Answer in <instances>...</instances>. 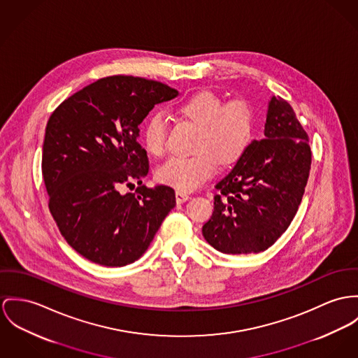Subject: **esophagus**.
Segmentation results:
<instances>
[{
    "instance_id": "obj_1",
    "label": "esophagus",
    "mask_w": 358,
    "mask_h": 358,
    "mask_svg": "<svg viewBox=\"0 0 358 358\" xmlns=\"http://www.w3.org/2000/svg\"><path fill=\"white\" fill-rule=\"evenodd\" d=\"M189 199H191V196L188 193L181 192V191L176 192V200H177L178 204H181V203H184V201H187Z\"/></svg>"
}]
</instances>
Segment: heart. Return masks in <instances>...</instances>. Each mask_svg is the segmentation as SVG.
I'll return each mask as SVG.
<instances>
[{
    "label": "heart",
    "mask_w": 358,
    "mask_h": 358,
    "mask_svg": "<svg viewBox=\"0 0 358 358\" xmlns=\"http://www.w3.org/2000/svg\"><path fill=\"white\" fill-rule=\"evenodd\" d=\"M178 111L200 125L196 154L173 155L157 169V180L181 192H189L210 180L220 167L237 162L248 151L255 135V114L247 101L223 102L211 91H200L178 105ZM169 122L165 113L155 111L144 122L141 141L151 155H162L167 145Z\"/></svg>",
    "instance_id": "obj_1"
}]
</instances>
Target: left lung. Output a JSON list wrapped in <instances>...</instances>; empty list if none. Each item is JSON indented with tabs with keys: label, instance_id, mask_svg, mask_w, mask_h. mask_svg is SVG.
Instances as JSON below:
<instances>
[{
	"label": "left lung",
	"instance_id": "obj_1",
	"mask_svg": "<svg viewBox=\"0 0 358 358\" xmlns=\"http://www.w3.org/2000/svg\"><path fill=\"white\" fill-rule=\"evenodd\" d=\"M309 138L280 96L268 105L264 138L253 140L215 185L213 217L203 226L210 245L223 253H259L271 247L297 214L309 177Z\"/></svg>",
	"mask_w": 358,
	"mask_h": 358
}]
</instances>
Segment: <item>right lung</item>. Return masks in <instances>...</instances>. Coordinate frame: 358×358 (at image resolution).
<instances>
[{
  "label": "right lung",
  "mask_w": 358,
  "mask_h": 358,
  "mask_svg": "<svg viewBox=\"0 0 358 358\" xmlns=\"http://www.w3.org/2000/svg\"><path fill=\"white\" fill-rule=\"evenodd\" d=\"M178 91L164 83L109 76L91 83L50 115L42 174L49 210L66 240L83 257L106 267L134 263L150 247L176 193L147 188V151L138 125L157 103ZM139 187L121 194L124 186Z\"/></svg>",
  "instance_id": "obj_1"
}]
</instances>
